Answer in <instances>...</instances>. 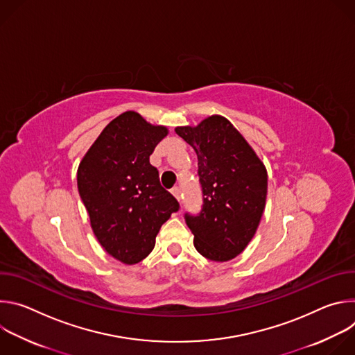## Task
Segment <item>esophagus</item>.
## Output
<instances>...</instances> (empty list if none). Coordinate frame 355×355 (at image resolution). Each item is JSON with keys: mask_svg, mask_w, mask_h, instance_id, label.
<instances>
[{"mask_svg": "<svg viewBox=\"0 0 355 355\" xmlns=\"http://www.w3.org/2000/svg\"><path fill=\"white\" fill-rule=\"evenodd\" d=\"M171 193L174 195V198H175L177 200H180V188H178V187L171 188Z\"/></svg>", "mask_w": 355, "mask_h": 355, "instance_id": "esophagus-1", "label": "esophagus"}]
</instances>
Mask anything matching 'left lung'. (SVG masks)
<instances>
[{"label": "left lung", "instance_id": "left-lung-1", "mask_svg": "<svg viewBox=\"0 0 355 355\" xmlns=\"http://www.w3.org/2000/svg\"><path fill=\"white\" fill-rule=\"evenodd\" d=\"M175 132L198 156L204 208L185 215L200 256L225 263L237 257L254 237L267 199L268 175L243 135L222 115Z\"/></svg>", "mask_w": 355, "mask_h": 355}]
</instances>
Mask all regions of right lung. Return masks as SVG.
<instances>
[{
  "label": "right lung",
  "instance_id": "right-lung-1",
  "mask_svg": "<svg viewBox=\"0 0 355 355\" xmlns=\"http://www.w3.org/2000/svg\"><path fill=\"white\" fill-rule=\"evenodd\" d=\"M167 135L166 126L126 111L104 128L77 170L78 192L96 240L126 266L150 254L162 225L180 208L150 164V155Z\"/></svg>",
  "mask_w": 355,
  "mask_h": 355
}]
</instances>
